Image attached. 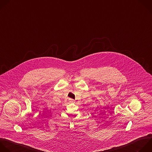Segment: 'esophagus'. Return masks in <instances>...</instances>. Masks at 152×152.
<instances>
[{
  "label": "esophagus",
  "mask_w": 152,
  "mask_h": 152,
  "mask_svg": "<svg viewBox=\"0 0 152 152\" xmlns=\"http://www.w3.org/2000/svg\"><path fill=\"white\" fill-rule=\"evenodd\" d=\"M71 102H74V99H69Z\"/></svg>",
  "instance_id": "obj_1"
}]
</instances>
